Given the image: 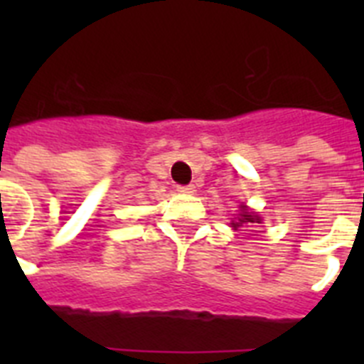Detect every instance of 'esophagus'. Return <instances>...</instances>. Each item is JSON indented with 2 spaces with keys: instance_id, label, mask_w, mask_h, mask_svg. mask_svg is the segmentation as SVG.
I'll return each instance as SVG.
<instances>
[{
  "instance_id": "34e87169",
  "label": "esophagus",
  "mask_w": 364,
  "mask_h": 364,
  "mask_svg": "<svg viewBox=\"0 0 364 364\" xmlns=\"http://www.w3.org/2000/svg\"><path fill=\"white\" fill-rule=\"evenodd\" d=\"M176 189H178L180 193H186V195H189V193L195 191V186H193V184H188V186H176Z\"/></svg>"
}]
</instances>
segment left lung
<instances>
[{
  "instance_id": "left-lung-1",
  "label": "left lung",
  "mask_w": 364,
  "mask_h": 364,
  "mask_svg": "<svg viewBox=\"0 0 364 364\" xmlns=\"http://www.w3.org/2000/svg\"><path fill=\"white\" fill-rule=\"evenodd\" d=\"M240 208H242V213L237 217V222H231V228H235V230H237V228L244 226V224H250V222H259V217H255L252 211H247L246 205H240Z\"/></svg>"
}]
</instances>
